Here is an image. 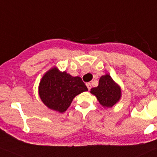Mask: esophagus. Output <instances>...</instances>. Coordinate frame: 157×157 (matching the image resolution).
<instances>
[{
	"instance_id": "1",
	"label": "esophagus",
	"mask_w": 157,
	"mask_h": 157,
	"mask_svg": "<svg viewBox=\"0 0 157 157\" xmlns=\"http://www.w3.org/2000/svg\"><path fill=\"white\" fill-rule=\"evenodd\" d=\"M86 86H87V88H88V90H91V88H92V86H91V84L90 83H86Z\"/></svg>"
}]
</instances>
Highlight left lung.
<instances>
[{"label":"left lung","instance_id":"left-lung-1","mask_svg":"<svg viewBox=\"0 0 157 157\" xmlns=\"http://www.w3.org/2000/svg\"><path fill=\"white\" fill-rule=\"evenodd\" d=\"M90 92L96 96L100 103L105 108L113 106L121 96L120 86L108 74L102 75L98 86L91 89Z\"/></svg>","mask_w":157,"mask_h":157}]
</instances>
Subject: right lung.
<instances>
[{"label": "right lung", "mask_w": 157, "mask_h": 157, "mask_svg": "<svg viewBox=\"0 0 157 157\" xmlns=\"http://www.w3.org/2000/svg\"><path fill=\"white\" fill-rule=\"evenodd\" d=\"M87 90L80 77L60 72L56 67L44 75L38 86V94L44 105L59 113L66 111L75 96Z\"/></svg>", "instance_id": "1"}]
</instances>
